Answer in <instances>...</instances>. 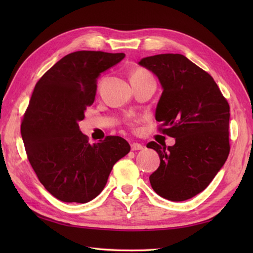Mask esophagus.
<instances>
[{
	"label": "esophagus",
	"instance_id": "34e87169",
	"mask_svg": "<svg viewBox=\"0 0 253 253\" xmlns=\"http://www.w3.org/2000/svg\"><path fill=\"white\" fill-rule=\"evenodd\" d=\"M130 147H131L132 151H138V150H142V149H143L142 144L138 143V142H132V143L130 144Z\"/></svg>",
	"mask_w": 253,
	"mask_h": 253
}]
</instances>
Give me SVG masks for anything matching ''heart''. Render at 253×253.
Returning <instances> with one entry per match:
<instances>
[{"label": "heart", "instance_id": "heart-1", "mask_svg": "<svg viewBox=\"0 0 253 253\" xmlns=\"http://www.w3.org/2000/svg\"><path fill=\"white\" fill-rule=\"evenodd\" d=\"M147 75H150V73L147 72V71H144V69H142V68H138V69H136V71L131 74V79L147 76ZM128 124H129V125H132V124H133V120L128 121Z\"/></svg>", "mask_w": 253, "mask_h": 253}]
</instances>
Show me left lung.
<instances>
[{
	"instance_id": "8db88e82",
	"label": "left lung",
	"mask_w": 253,
	"mask_h": 253,
	"mask_svg": "<svg viewBox=\"0 0 253 253\" xmlns=\"http://www.w3.org/2000/svg\"><path fill=\"white\" fill-rule=\"evenodd\" d=\"M158 76L163 92L155 110L159 130L175 138L171 147L151 141L160 157L150 175L153 190L170 201L203 191L229 154V104L210 74L181 54H159L139 62Z\"/></svg>"
}]
</instances>
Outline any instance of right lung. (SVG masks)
<instances>
[{
    "label": "right lung",
    "instance_id": "1",
    "mask_svg": "<svg viewBox=\"0 0 253 253\" xmlns=\"http://www.w3.org/2000/svg\"><path fill=\"white\" fill-rule=\"evenodd\" d=\"M124 57L102 51L71 53L32 92L20 126L26 153L38 179L63 202L85 203L100 195L113 166L130 151L118 136L91 144L78 125L94 102L100 74Z\"/></svg>",
    "mask_w": 253,
    "mask_h": 253
}]
</instances>
